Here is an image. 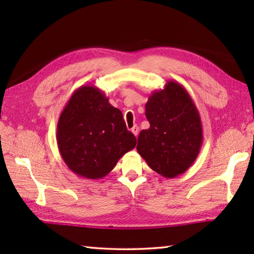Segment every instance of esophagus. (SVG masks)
<instances>
[{
	"label": "esophagus",
	"instance_id": "obj_1",
	"mask_svg": "<svg viewBox=\"0 0 254 254\" xmlns=\"http://www.w3.org/2000/svg\"><path fill=\"white\" fill-rule=\"evenodd\" d=\"M131 131H132V133L134 134V135L137 136V134H138V127H137V126H134V127L131 128Z\"/></svg>",
	"mask_w": 254,
	"mask_h": 254
}]
</instances>
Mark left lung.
<instances>
[{"mask_svg": "<svg viewBox=\"0 0 254 254\" xmlns=\"http://www.w3.org/2000/svg\"><path fill=\"white\" fill-rule=\"evenodd\" d=\"M150 124L141 131L136 149L154 171L165 178L186 172L195 161L203 143L201 117L188 90L167 80L145 105Z\"/></svg>", "mask_w": 254, "mask_h": 254, "instance_id": "1", "label": "left lung"}]
</instances>
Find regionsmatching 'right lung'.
Wrapping results in <instances>:
<instances>
[{
  "label": "right lung",
  "instance_id": "right-lung-1",
  "mask_svg": "<svg viewBox=\"0 0 254 254\" xmlns=\"http://www.w3.org/2000/svg\"><path fill=\"white\" fill-rule=\"evenodd\" d=\"M57 143L69 170L97 180L135 147L136 138L127 131L122 112L109 104L104 91L85 85L74 91L61 112Z\"/></svg>",
  "mask_w": 254,
  "mask_h": 254
}]
</instances>
